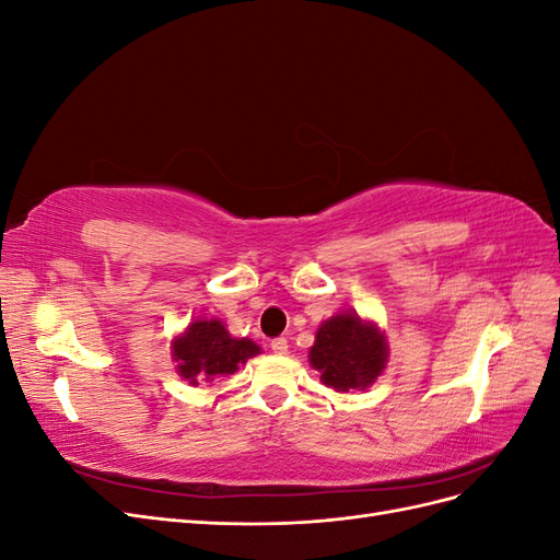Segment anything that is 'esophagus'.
<instances>
[{
	"mask_svg": "<svg viewBox=\"0 0 560 560\" xmlns=\"http://www.w3.org/2000/svg\"><path fill=\"white\" fill-rule=\"evenodd\" d=\"M287 348H290V346H287V338L284 336H278V338H273V341H270V350L278 352V354H284Z\"/></svg>",
	"mask_w": 560,
	"mask_h": 560,
	"instance_id": "obj_1",
	"label": "esophagus"
}]
</instances>
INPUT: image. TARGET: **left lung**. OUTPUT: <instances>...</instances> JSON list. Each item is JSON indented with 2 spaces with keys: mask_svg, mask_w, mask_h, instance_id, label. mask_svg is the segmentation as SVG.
Segmentation results:
<instances>
[{
  "mask_svg": "<svg viewBox=\"0 0 560 560\" xmlns=\"http://www.w3.org/2000/svg\"><path fill=\"white\" fill-rule=\"evenodd\" d=\"M385 360L383 334L350 313L327 319L311 348V364L322 371V381L341 393L374 383L385 369Z\"/></svg>",
  "mask_w": 560,
  "mask_h": 560,
  "instance_id": "obj_1",
  "label": "left lung"
}]
</instances>
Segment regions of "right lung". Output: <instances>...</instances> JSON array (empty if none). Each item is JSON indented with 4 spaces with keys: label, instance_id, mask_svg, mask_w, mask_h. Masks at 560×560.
<instances>
[{
    "label": "right lung",
    "instance_id": "add662e5",
    "mask_svg": "<svg viewBox=\"0 0 560 560\" xmlns=\"http://www.w3.org/2000/svg\"><path fill=\"white\" fill-rule=\"evenodd\" d=\"M257 352L259 346L231 338L219 319H198L175 341L179 374L189 383L231 376Z\"/></svg>",
    "mask_w": 560,
    "mask_h": 560
}]
</instances>
